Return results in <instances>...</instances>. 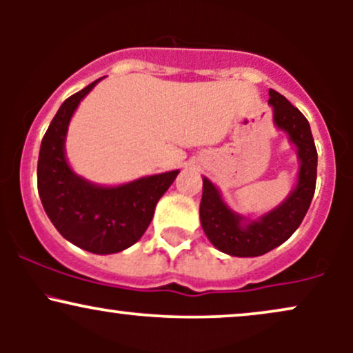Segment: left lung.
<instances>
[{"mask_svg": "<svg viewBox=\"0 0 353 353\" xmlns=\"http://www.w3.org/2000/svg\"><path fill=\"white\" fill-rule=\"evenodd\" d=\"M274 125L295 145L299 172L295 188L277 208L249 219L236 212L208 177H202L201 224L216 249L234 257H259L287 241L302 224L317 181V149L305 116L282 94L269 89Z\"/></svg>", "mask_w": 353, "mask_h": 353, "instance_id": "1", "label": "left lung"}]
</instances>
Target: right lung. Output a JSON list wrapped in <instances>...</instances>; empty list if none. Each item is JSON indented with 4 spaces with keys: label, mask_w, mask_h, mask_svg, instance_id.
Returning <instances> with one entry per match:
<instances>
[{
    "label": "right lung",
    "mask_w": 353,
    "mask_h": 353,
    "mask_svg": "<svg viewBox=\"0 0 353 353\" xmlns=\"http://www.w3.org/2000/svg\"><path fill=\"white\" fill-rule=\"evenodd\" d=\"M101 79L68 98L52 117L39 149L38 192L44 212L61 236L88 252L106 255L121 252L143 237L156 204L179 171L119 185L94 184L72 171L64 148L68 128L81 101Z\"/></svg>",
    "instance_id": "right-lung-1"
}]
</instances>
